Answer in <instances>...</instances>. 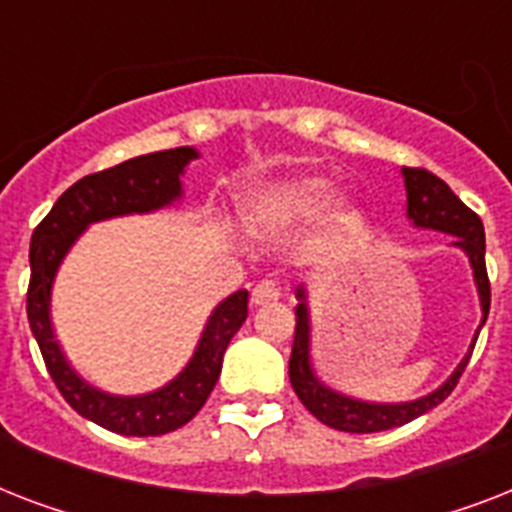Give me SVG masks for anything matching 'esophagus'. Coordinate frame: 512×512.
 I'll return each instance as SVG.
<instances>
[{
	"label": "esophagus",
	"mask_w": 512,
	"mask_h": 512,
	"mask_svg": "<svg viewBox=\"0 0 512 512\" xmlns=\"http://www.w3.org/2000/svg\"><path fill=\"white\" fill-rule=\"evenodd\" d=\"M281 297L279 287L273 284V281H260L255 289H252V305H268L276 303Z\"/></svg>",
	"instance_id": "obj_1"
}]
</instances>
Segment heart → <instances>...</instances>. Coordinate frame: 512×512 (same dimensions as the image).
Returning <instances> with one entry per match:
<instances>
[{"label": "heart", "instance_id": "1", "mask_svg": "<svg viewBox=\"0 0 512 512\" xmlns=\"http://www.w3.org/2000/svg\"><path fill=\"white\" fill-rule=\"evenodd\" d=\"M329 180L319 175H295L260 185L247 196V212L252 220L263 225H297L311 220L329 196ZM324 225L332 239H345L356 231L358 212L348 199H337L327 207Z\"/></svg>", "mask_w": 512, "mask_h": 512}]
</instances>
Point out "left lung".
<instances>
[{
  "label": "left lung",
  "instance_id": "8db88e82",
  "mask_svg": "<svg viewBox=\"0 0 512 512\" xmlns=\"http://www.w3.org/2000/svg\"><path fill=\"white\" fill-rule=\"evenodd\" d=\"M406 188V217L414 228H425V231H438L454 236L452 247L465 252L470 268H473V281L478 289V303H481V324H478L473 342H470L468 353L462 361L454 366V372L446 377L436 390H430L425 396L412 398V401H396V404H385V401H364V398H353L348 393H340L337 388L327 385L321 380L311 356V297L308 287L300 284L295 292L297 297V324H295V342H292V356H289V382L295 388L297 398L303 401L305 409L321 420L324 425L345 433H380V430L398 428L406 422L417 420L433 406H438L449 393L454 390L457 380L468 366V358L476 348L478 332L486 324L489 316V303H492V292H489V276H486V239H484V223L481 217L462 204L449 185L428 170H412V167H401Z\"/></svg>",
  "mask_w": 512,
  "mask_h": 512
}]
</instances>
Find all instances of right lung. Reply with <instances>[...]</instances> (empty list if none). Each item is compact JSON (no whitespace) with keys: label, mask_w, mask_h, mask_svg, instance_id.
<instances>
[{"label":"right lung","mask_w":512,"mask_h":512,"mask_svg":"<svg viewBox=\"0 0 512 512\" xmlns=\"http://www.w3.org/2000/svg\"><path fill=\"white\" fill-rule=\"evenodd\" d=\"M193 159H199V151L180 146L82 177L55 201L31 236L26 313L47 372L71 409L119 436H164L196 417L220 377L228 342L247 321L249 292L239 289L212 308L193 356L167 385L138 396H116L95 388L68 364L52 329V284L71 247L92 223L148 215L183 199V175Z\"/></svg>","instance_id":"add662e5"}]
</instances>
